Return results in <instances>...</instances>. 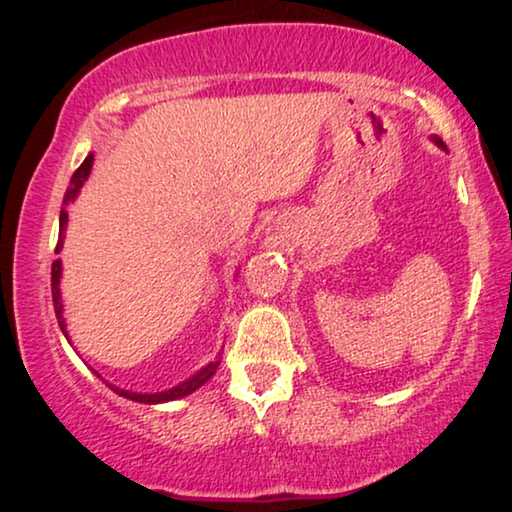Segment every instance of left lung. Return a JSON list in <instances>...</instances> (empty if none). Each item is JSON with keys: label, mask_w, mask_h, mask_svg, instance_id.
Returning a JSON list of instances; mask_svg holds the SVG:
<instances>
[{"label": "left lung", "mask_w": 512, "mask_h": 512, "mask_svg": "<svg viewBox=\"0 0 512 512\" xmlns=\"http://www.w3.org/2000/svg\"><path fill=\"white\" fill-rule=\"evenodd\" d=\"M433 142H436L438 146H440V149H445V144H443V139H440V137H433Z\"/></svg>", "instance_id": "8db88e82"}]
</instances>
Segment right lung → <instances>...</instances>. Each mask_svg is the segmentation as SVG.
<instances>
[{
  "mask_svg": "<svg viewBox=\"0 0 512 512\" xmlns=\"http://www.w3.org/2000/svg\"><path fill=\"white\" fill-rule=\"evenodd\" d=\"M90 170H93V153H88V158L83 160L79 170H76V172L72 174V181H69V188H67V193H65V200H62V205H65V207L60 209V237H58V247H55V254H60V249H62V240H65L67 216H69V214H67V205H69V202H74L76 195H79L81 186L86 184V179L90 177ZM60 277H62V263H60V258H58V261H55V263H53V268H51L53 307H55V317H58V324H60V328H62V333H65V338L69 340L65 317H62ZM219 363H221V361H212V363H207L205 368H200L198 373H195L193 377H188L186 382H181V384H177V387H172V389L160 391V394H137V391H125V389H118V387H114V384H109V382H107V387H109L111 391H116L118 396L130 398V401H137V403H149V405H156V403H165V401H177V398H184V396H188V394H193L195 389H200L202 384H205V382L209 380V377H212V375L216 373V368H219ZM97 377H100V375H97Z\"/></svg>",
  "mask_w": 512,
  "mask_h": 512,
  "instance_id": "1",
  "label": "right lung"
}]
</instances>
